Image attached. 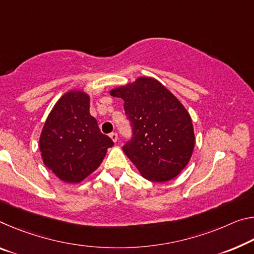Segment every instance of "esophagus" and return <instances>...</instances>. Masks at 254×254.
Listing matches in <instances>:
<instances>
[{
  "label": "esophagus",
  "mask_w": 254,
  "mask_h": 254,
  "mask_svg": "<svg viewBox=\"0 0 254 254\" xmlns=\"http://www.w3.org/2000/svg\"><path fill=\"white\" fill-rule=\"evenodd\" d=\"M110 136H111V139H112L113 141H114V142L118 141V139H119L118 133H111V134H110Z\"/></svg>",
  "instance_id": "34e87169"
}]
</instances>
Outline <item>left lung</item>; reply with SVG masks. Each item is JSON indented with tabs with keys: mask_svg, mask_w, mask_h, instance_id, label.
I'll return each mask as SVG.
<instances>
[{
	"mask_svg": "<svg viewBox=\"0 0 254 254\" xmlns=\"http://www.w3.org/2000/svg\"><path fill=\"white\" fill-rule=\"evenodd\" d=\"M110 94L124 100L133 136L123 151L142 178L159 183L175 179L191 159L195 143L187 108L150 76H139Z\"/></svg>",
	"mask_w": 254,
	"mask_h": 254,
	"instance_id": "8db88e82",
	"label": "left lung"
}]
</instances>
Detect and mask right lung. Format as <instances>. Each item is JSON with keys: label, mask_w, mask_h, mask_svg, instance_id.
<instances>
[{"label": "right lung", "mask_w": 254, "mask_h": 254, "mask_svg": "<svg viewBox=\"0 0 254 254\" xmlns=\"http://www.w3.org/2000/svg\"><path fill=\"white\" fill-rule=\"evenodd\" d=\"M90 95L81 89L64 94L44 124L39 150L44 165L65 183H80L94 173L114 146L89 112Z\"/></svg>", "instance_id": "1"}]
</instances>
